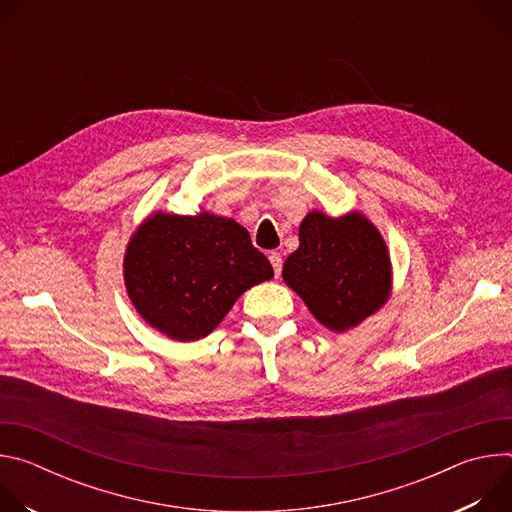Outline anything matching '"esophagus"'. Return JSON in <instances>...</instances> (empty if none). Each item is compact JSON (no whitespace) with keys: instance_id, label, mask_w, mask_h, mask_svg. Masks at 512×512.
I'll return each instance as SVG.
<instances>
[{"instance_id":"1","label":"esophagus","mask_w":512,"mask_h":512,"mask_svg":"<svg viewBox=\"0 0 512 512\" xmlns=\"http://www.w3.org/2000/svg\"><path fill=\"white\" fill-rule=\"evenodd\" d=\"M269 261H271V265H273L275 277H279V275H281V265H283L281 255H279V253H271V255H269Z\"/></svg>"}]
</instances>
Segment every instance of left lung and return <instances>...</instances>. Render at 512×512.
Returning <instances> with one entry per match:
<instances>
[{
	"mask_svg": "<svg viewBox=\"0 0 512 512\" xmlns=\"http://www.w3.org/2000/svg\"><path fill=\"white\" fill-rule=\"evenodd\" d=\"M391 269L383 235L362 212L334 218L312 210L281 275L322 326L346 332L387 304Z\"/></svg>",
	"mask_w": 512,
	"mask_h": 512,
	"instance_id": "8db88e82",
	"label": "left lung"
}]
</instances>
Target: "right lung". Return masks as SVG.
<instances>
[{
    "label": "right lung",
    "mask_w": 512,
    "mask_h": 512,
    "mask_svg": "<svg viewBox=\"0 0 512 512\" xmlns=\"http://www.w3.org/2000/svg\"><path fill=\"white\" fill-rule=\"evenodd\" d=\"M123 277L137 314L164 336H208L273 267L233 218L152 212L131 235Z\"/></svg>",
    "instance_id": "1"
}]
</instances>
